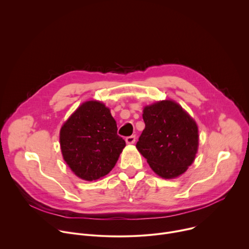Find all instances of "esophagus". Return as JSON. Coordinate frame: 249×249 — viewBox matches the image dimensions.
I'll return each instance as SVG.
<instances>
[{"mask_svg": "<svg viewBox=\"0 0 249 249\" xmlns=\"http://www.w3.org/2000/svg\"><path fill=\"white\" fill-rule=\"evenodd\" d=\"M125 141H126V143L127 144H134L135 142H136V136H129V137H127L126 139H125Z\"/></svg>", "mask_w": 249, "mask_h": 249, "instance_id": "obj_1", "label": "esophagus"}]
</instances>
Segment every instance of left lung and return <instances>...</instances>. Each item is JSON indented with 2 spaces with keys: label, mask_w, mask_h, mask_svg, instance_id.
I'll return each mask as SVG.
<instances>
[{
  "label": "left lung",
  "mask_w": 249,
  "mask_h": 249,
  "mask_svg": "<svg viewBox=\"0 0 249 249\" xmlns=\"http://www.w3.org/2000/svg\"><path fill=\"white\" fill-rule=\"evenodd\" d=\"M145 129L136 145L151 168L162 178L184 173L195 160L199 136L193 118L173 100L145 106Z\"/></svg>",
  "instance_id": "left-lung-1"
}]
</instances>
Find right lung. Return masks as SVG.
Masks as SVG:
<instances>
[{"instance_id": "add662e5", "label": "right lung", "mask_w": 249, "mask_h": 249, "mask_svg": "<svg viewBox=\"0 0 249 249\" xmlns=\"http://www.w3.org/2000/svg\"><path fill=\"white\" fill-rule=\"evenodd\" d=\"M64 160L80 178L92 181L108 174L126 146L117 135L109 108L96 100L84 102L60 130Z\"/></svg>"}]
</instances>
